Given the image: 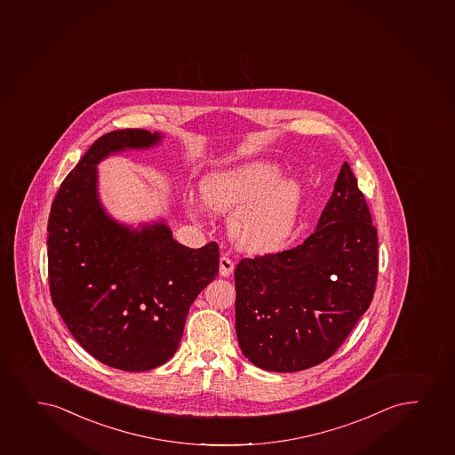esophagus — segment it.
<instances>
[{"instance_id": "obj_1", "label": "esophagus", "mask_w": 455, "mask_h": 455, "mask_svg": "<svg viewBox=\"0 0 455 455\" xmlns=\"http://www.w3.org/2000/svg\"><path fill=\"white\" fill-rule=\"evenodd\" d=\"M234 267L235 265L232 263V259H228L225 255L220 259V275L229 276L234 272Z\"/></svg>"}]
</instances>
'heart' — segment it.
<instances>
[{
  "mask_svg": "<svg viewBox=\"0 0 455 455\" xmlns=\"http://www.w3.org/2000/svg\"><path fill=\"white\" fill-rule=\"evenodd\" d=\"M274 163L253 162L207 173L200 183L202 200L211 211L230 213V235L249 253L282 249L299 217L301 189L293 180L282 179ZM188 211L200 209L188 200Z\"/></svg>",
  "mask_w": 455,
  "mask_h": 455,
  "instance_id": "obj_1",
  "label": "heart"
}]
</instances>
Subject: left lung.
Masks as SVG:
<instances>
[{"instance_id": "left-lung-1", "label": "left lung", "mask_w": 455, "mask_h": 455, "mask_svg": "<svg viewBox=\"0 0 455 455\" xmlns=\"http://www.w3.org/2000/svg\"><path fill=\"white\" fill-rule=\"evenodd\" d=\"M377 229L345 162L318 225L297 248L235 267V331L257 368L297 372L328 360L374 297Z\"/></svg>"}]
</instances>
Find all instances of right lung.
Listing matches in <instances>:
<instances>
[{
  "label": "right lung",
  "instance_id": "add662e5",
  "mask_svg": "<svg viewBox=\"0 0 455 455\" xmlns=\"http://www.w3.org/2000/svg\"><path fill=\"white\" fill-rule=\"evenodd\" d=\"M162 133H104L58 189L47 225L49 289L74 339L110 368L143 372L179 349L196 295L219 275L217 243L186 248L164 221L123 225L98 196L97 164Z\"/></svg>",
  "mask_w": 455,
  "mask_h": 455
}]
</instances>
